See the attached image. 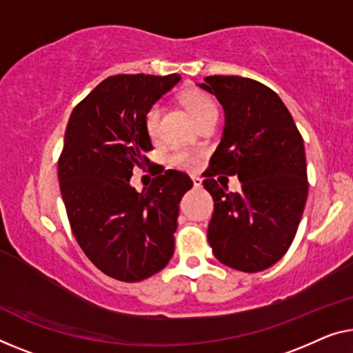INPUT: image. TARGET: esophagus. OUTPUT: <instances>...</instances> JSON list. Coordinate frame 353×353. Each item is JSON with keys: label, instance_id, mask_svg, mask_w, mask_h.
<instances>
[{"label": "esophagus", "instance_id": "obj_1", "mask_svg": "<svg viewBox=\"0 0 353 353\" xmlns=\"http://www.w3.org/2000/svg\"><path fill=\"white\" fill-rule=\"evenodd\" d=\"M192 181H193V185L194 188H199L203 185V179L198 177V176H192Z\"/></svg>", "mask_w": 353, "mask_h": 353}]
</instances>
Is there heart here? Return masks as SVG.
Segmentation results:
<instances>
[{
    "label": "heart",
    "mask_w": 353,
    "mask_h": 353,
    "mask_svg": "<svg viewBox=\"0 0 353 353\" xmlns=\"http://www.w3.org/2000/svg\"><path fill=\"white\" fill-rule=\"evenodd\" d=\"M183 101H185V106L188 108V110H190L196 122H199V120L206 117L209 114L217 112L215 104L210 101L206 94L199 92H188L185 97H183ZM160 120H161V106L157 103L147 110L145 114V130L150 138H155V136L159 134ZM168 161H170L171 166L181 168V170H196L199 157L192 150L176 149L171 152L170 157H168Z\"/></svg>",
    "instance_id": "obj_1"
}]
</instances>
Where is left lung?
<instances>
[{"label":"left lung","instance_id":"obj_1","mask_svg":"<svg viewBox=\"0 0 353 353\" xmlns=\"http://www.w3.org/2000/svg\"><path fill=\"white\" fill-rule=\"evenodd\" d=\"M198 87L225 110L222 141L203 182L214 199L208 241L223 265L263 271L285 255L306 206L303 138L277 93L254 79L209 76ZM217 174L238 175L241 192H227Z\"/></svg>","mask_w":353,"mask_h":353}]
</instances>
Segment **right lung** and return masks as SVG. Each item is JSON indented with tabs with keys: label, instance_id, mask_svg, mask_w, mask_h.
I'll return each instance as SVG.
<instances>
[{
	"label": "right lung",
	"instance_id": "1",
	"mask_svg": "<svg viewBox=\"0 0 353 353\" xmlns=\"http://www.w3.org/2000/svg\"><path fill=\"white\" fill-rule=\"evenodd\" d=\"M179 81L110 76L77 104L66 126L59 181L71 230L88 260L117 281L154 276L174 254L179 203L192 179L170 170L143 192L130 179L152 150L147 110Z\"/></svg>",
	"mask_w": 353,
	"mask_h": 353
}]
</instances>
